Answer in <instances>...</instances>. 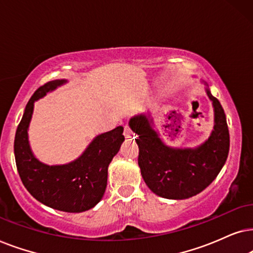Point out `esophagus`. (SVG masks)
I'll return each mask as SVG.
<instances>
[{
    "mask_svg": "<svg viewBox=\"0 0 253 253\" xmlns=\"http://www.w3.org/2000/svg\"><path fill=\"white\" fill-rule=\"evenodd\" d=\"M124 135H125V137H126V139L130 140V139H133L135 134H134L133 130L129 128L128 125H126V126H125V129H124Z\"/></svg>",
    "mask_w": 253,
    "mask_h": 253,
    "instance_id": "esophagus-1",
    "label": "esophagus"
}]
</instances>
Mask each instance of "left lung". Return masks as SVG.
Instances as JSON below:
<instances>
[{
    "label": "left lung",
    "instance_id": "1",
    "mask_svg": "<svg viewBox=\"0 0 253 253\" xmlns=\"http://www.w3.org/2000/svg\"><path fill=\"white\" fill-rule=\"evenodd\" d=\"M206 91L214 106V130L194 149L166 146L144 114L129 121L137 134V162L144 183L162 198L180 200L197 195L216 178L227 161L230 140L224 111L210 90Z\"/></svg>",
    "mask_w": 253,
    "mask_h": 253
}]
</instances>
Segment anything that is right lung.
<instances>
[{"instance_id":"1","label":"right lung","mask_w":253,"mask_h":253,"mask_svg":"<svg viewBox=\"0 0 253 253\" xmlns=\"http://www.w3.org/2000/svg\"><path fill=\"white\" fill-rule=\"evenodd\" d=\"M67 82L50 81L33 93L17 127L15 160L22 183L30 194L53 210L81 213L95 207L102 200L107 185V168L124 142V127L118 126L100 134L74 162L63 166H47L32 154L28 128L37 99Z\"/></svg>"}]
</instances>
